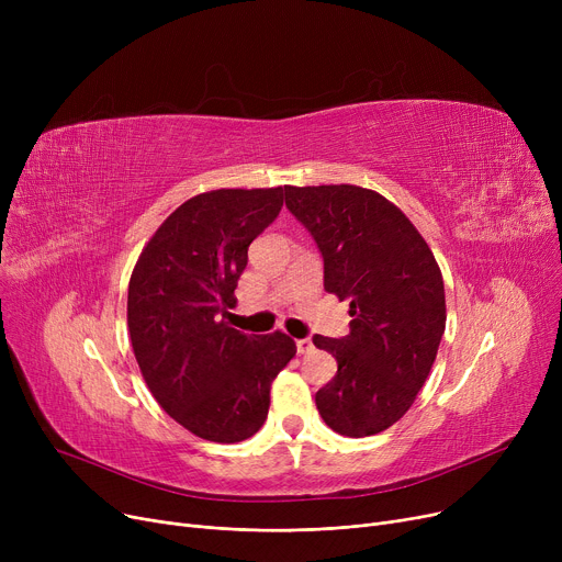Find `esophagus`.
<instances>
[{
  "label": "esophagus",
  "mask_w": 562,
  "mask_h": 562,
  "mask_svg": "<svg viewBox=\"0 0 562 562\" xmlns=\"http://www.w3.org/2000/svg\"><path fill=\"white\" fill-rule=\"evenodd\" d=\"M314 348V341L310 339V337H305V339H299L296 341V350L301 352V356H303V352H310Z\"/></svg>",
  "instance_id": "obj_1"
}]
</instances>
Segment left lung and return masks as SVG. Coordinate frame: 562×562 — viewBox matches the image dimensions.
<instances>
[{"label":"left lung","instance_id":"left-lung-1","mask_svg":"<svg viewBox=\"0 0 562 562\" xmlns=\"http://www.w3.org/2000/svg\"><path fill=\"white\" fill-rule=\"evenodd\" d=\"M284 195L321 250L323 286L352 316L346 337L312 339L337 360L316 407L346 437L387 430L415 403L447 328L439 266L417 227L375 191L284 187Z\"/></svg>","mask_w":562,"mask_h":562}]
</instances>
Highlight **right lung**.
<instances>
[{
    "instance_id": "right-lung-1",
    "label": "right lung",
    "mask_w": 562,
    "mask_h": 562,
    "mask_svg": "<svg viewBox=\"0 0 562 562\" xmlns=\"http://www.w3.org/2000/svg\"><path fill=\"white\" fill-rule=\"evenodd\" d=\"M282 202V187L200 193L161 223L134 266L127 326L136 362L157 403L202 439L252 437L276 375L296 356L284 333L246 335L218 321L236 303L248 246Z\"/></svg>"
}]
</instances>
